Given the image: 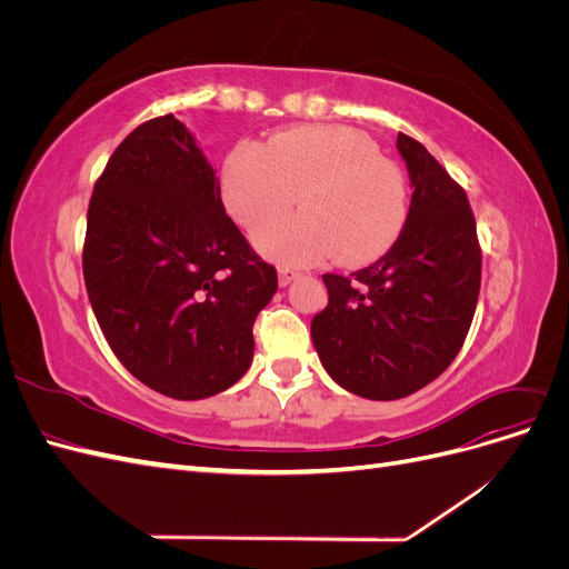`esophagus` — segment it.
<instances>
[{
    "label": "esophagus",
    "instance_id": "1",
    "mask_svg": "<svg viewBox=\"0 0 569 569\" xmlns=\"http://www.w3.org/2000/svg\"><path fill=\"white\" fill-rule=\"evenodd\" d=\"M297 278V272L295 270H289V268H278V282H280V287H287L291 280Z\"/></svg>",
    "mask_w": 569,
    "mask_h": 569
}]
</instances>
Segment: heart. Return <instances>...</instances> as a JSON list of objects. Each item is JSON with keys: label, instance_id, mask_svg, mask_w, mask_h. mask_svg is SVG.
<instances>
[{"label": "heart", "instance_id": "heart-1", "mask_svg": "<svg viewBox=\"0 0 569 569\" xmlns=\"http://www.w3.org/2000/svg\"><path fill=\"white\" fill-rule=\"evenodd\" d=\"M220 194L249 232L287 213L256 237L274 261L313 266L370 263L391 249L408 220V178L377 153L368 134L347 126H297L270 134L263 147L237 144L222 166Z\"/></svg>", "mask_w": 569, "mask_h": 569}]
</instances>
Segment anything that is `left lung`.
Segmentation results:
<instances>
[{"label": "left lung", "mask_w": 569, "mask_h": 569, "mask_svg": "<svg viewBox=\"0 0 569 569\" xmlns=\"http://www.w3.org/2000/svg\"><path fill=\"white\" fill-rule=\"evenodd\" d=\"M412 182L403 232L372 266L322 274L311 322L332 380L372 401L416 393L453 363L475 318L481 247L465 189L418 140L396 137Z\"/></svg>", "instance_id": "8db88e82"}]
</instances>
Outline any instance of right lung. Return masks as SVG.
I'll return each instance as SVG.
<instances>
[{
    "label": "right lung",
    "instance_id": "1",
    "mask_svg": "<svg viewBox=\"0 0 569 569\" xmlns=\"http://www.w3.org/2000/svg\"><path fill=\"white\" fill-rule=\"evenodd\" d=\"M82 274L111 351L178 401L232 387L278 270L226 213L216 170L166 113L134 128L94 182Z\"/></svg>",
    "mask_w": 569,
    "mask_h": 569
}]
</instances>
